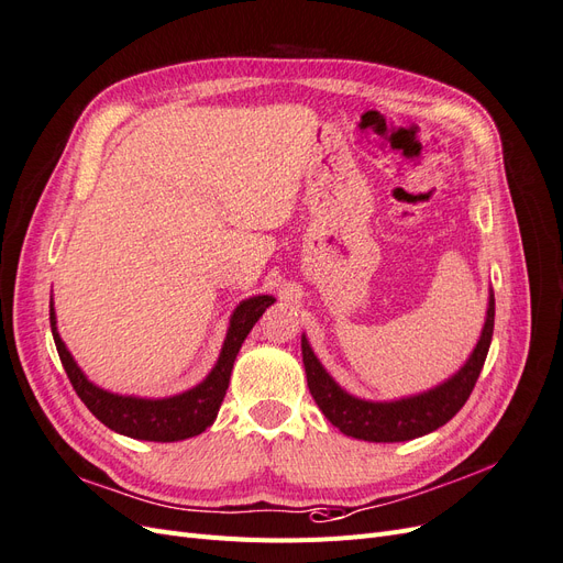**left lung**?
I'll return each mask as SVG.
<instances>
[{"instance_id": "obj_1", "label": "left lung", "mask_w": 563, "mask_h": 563, "mask_svg": "<svg viewBox=\"0 0 563 563\" xmlns=\"http://www.w3.org/2000/svg\"><path fill=\"white\" fill-rule=\"evenodd\" d=\"M494 316L496 301L492 295L479 343L475 353L465 362V367L440 388L397 402H365L343 393L332 376L322 369L308 341L301 339L308 390H311L316 405L328 416L330 423L336 426L343 434H349V438L365 442H405L421 438V434H428L451 421L467 402L470 393L475 390L488 346H492Z\"/></svg>"}]
</instances>
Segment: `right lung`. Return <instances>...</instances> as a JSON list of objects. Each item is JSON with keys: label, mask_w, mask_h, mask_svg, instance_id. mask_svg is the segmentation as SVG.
Listing matches in <instances>:
<instances>
[{"label": "right lung", "mask_w": 563, "mask_h": 563, "mask_svg": "<svg viewBox=\"0 0 563 563\" xmlns=\"http://www.w3.org/2000/svg\"><path fill=\"white\" fill-rule=\"evenodd\" d=\"M271 303H274V297L262 295V297H252L235 308V313L231 316V328L224 341L222 355L217 360L210 376L201 386H196L183 395L168 397V400L121 397L90 384L77 367V362L71 360L63 339L58 336L53 306H51V332H53V341H56V349L71 388L77 390L81 402L90 409V413H93L100 423L112 428L114 432L125 434V438L147 440V442H177V440L194 438V434H201L206 428L212 426L227 395L233 360L241 351V343L245 341L250 330L255 328V322L262 318V313Z\"/></svg>", "instance_id": "obj_1"}]
</instances>
